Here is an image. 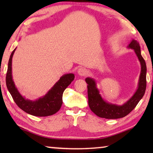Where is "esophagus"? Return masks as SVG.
<instances>
[{"label": "esophagus", "mask_w": 153, "mask_h": 153, "mask_svg": "<svg viewBox=\"0 0 153 153\" xmlns=\"http://www.w3.org/2000/svg\"><path fill=\"white\" fill-rule=\"evenodd\" d=\"M77 72H78L79 75H80V76H85L86 74L87 71L84 68H79L78 70H77Z\"/></svg>", "instance_id": "1"}]
</instances>
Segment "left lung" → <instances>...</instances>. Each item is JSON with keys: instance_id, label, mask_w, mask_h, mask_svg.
I'll list each match as a JSON object with an SVG mask.
<instances>
[{"instance_id": "8db88e82", "label": "left lung", "mask_w": 153, "mask_h": 153, "mask_svg": "<svg viewBox=\"0 0 153 153\" xmlns=\"http://www.w3.org/2000/svg\"><path fill=\"white\" fill-rule=\"evenodd\" d=\"M129 47L134 50L141 65V72L140 74L139 88L134 95L123 105L118 106L104 102L99 94V91L95 85L93 79L86 78L85 82L88 87V105L91 110L100 118L107 119H117L123 118L128 115L143 97L146 88V65L145 60L141 54V48L139 43L133 39L129 45Z\"/></svg>"}]
</instances>
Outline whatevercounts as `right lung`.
I'll list each match as a JSON object with an SVG mask.
<instances>
[{
    "instance_id": "obj_1",
    "label": "right lung",
    "mask_w": 153,
    "mask_h": 153,
    "mask_svg": "<svg viewBox=\"0 0 153 153\" xmlns=\"http://www.w3.org/2000/svg\"><path fill=\"white\" fill-rule=\"evenodd\" d=\"M15 49L13 50L10 55L6 74V85L14 101L21 109L33 116L44 117L55 114L61 107L62 94L66 88L74 80V75L65 74L46 95L36 101L25 100L16 88L12 77V59Z\"/></svg>"
}]
</instances>
